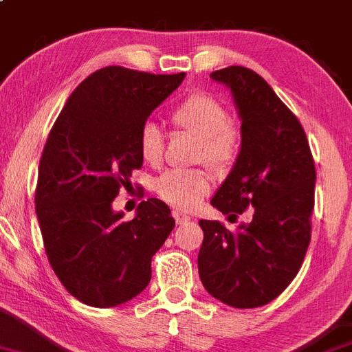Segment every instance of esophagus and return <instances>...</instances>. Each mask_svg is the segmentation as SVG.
I'll return each mask as SVG.
<instances>
[{
    "mask_svg": "<svg viewBox=\"0 0 352 352\" xmlns=\"http://www.w3.org/2000/svg\"><path fill=\"white\" fill-rule=\"evenodd\" d=\"M175 220L177 225H183V223L191 221L192 218L190 217V214H184V213H181V211H175Z\"/></svg>",
    "mask_w": 352,
    "mask_h": 352,
    "instance_id": "obj_1",
    "label": "esophagus"
}]
</instances>
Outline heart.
Returning <instances> with one entry per match:
<instances>
[{
    "mask_svg": "<svg viewBox=\"0 0 352 352\" xmlns=\"http://www.w3.org/2000/svg\"><path fill=\"white\" fill-rule=\"evenodd\" d=\"M176 127L198 138L196 160L213 169L232 164L240 147V134L228 122V111L217 97L206 92L188 96L173 111ZM139 149L144 161L156 164L162 156V134L154 122H146L139 131ZM210 176L201 169L166 171L154 183L157 195L177 210H192L210 192Z\"/></svg>",
    "mask_w": 352,
    "mask_h": 352,
    "instance_id": "obj_1",
    "label": "heart"
}]
</instances>
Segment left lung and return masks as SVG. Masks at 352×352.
Returning a JSON list of instances; mask_svg holds the SVG:
<instances>
[{"mask_svg":"<svg viewBox=\"0 0 352 352\" xmlns=\"http://www.w3.org/2000/svg\"><path fill=\"white\" fill-rule=\"evenodd\" d=\"M210 77L230 89L241 120L240 153L211 205L228 220L247 208L252 217L236 230L199 220V278L223 304L260 307L280 296L304 262L316 168L300 122L258 74L233 65Z\"/></svg>","mask_w":352,"mask_h":352,"instance_id":"left-lung-1","label":"left lung"}]
</instances>
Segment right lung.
<instances>
[{
	"mask_svg": "<svg viewBox=\"0 0 352 352\" xmlns=\"http://www.w3.org/2000/svg\"><path fill=\"white\" fill-rule=\"evenodd\" d=\"M184 77L105 67L72 92L52 127L40 160L36 218L56 277L87 305L116 307L139 296L154 253L175 228L161 199L142 201L131 221L112 201L142 166L139 131Z\"/></svg>",
	"mask_w": 352,
	"mask_h": 352,
	"instance_id": "add662e5",
	"label": "right lung"
}]
</instances>
